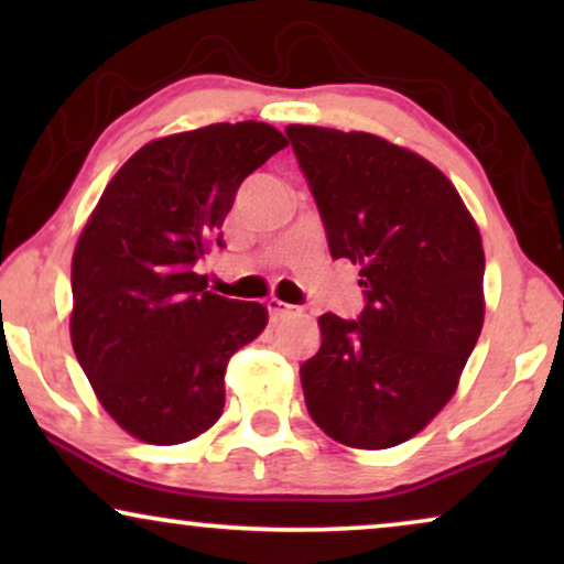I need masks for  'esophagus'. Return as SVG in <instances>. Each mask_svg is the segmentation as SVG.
I'll return each mask as SVG.
<instances>
[{"instance_id":"1","label":"esophagus","mask_w":564,"mask_h":564,"mask_svg":"<svg viewBox=\"0 0 564 564\" xmlns=\"http://www.w3.org/2000/svg\"><path fill=\"white\" fill-rule=\"evenodd\" d=\"M267 311H269V318H272V321H282V318H288V315L295 313V305L282 303V300L272 297V300H269V303H267Z\"/></svg>"}]
</instances>
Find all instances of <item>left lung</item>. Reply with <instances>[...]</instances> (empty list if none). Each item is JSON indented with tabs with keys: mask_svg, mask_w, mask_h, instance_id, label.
Segmentation results:
<instances>
[{
	"mask_svg": "<svg viewBox=\"0 0 564 564\" xmlns=\"http://www.w3.org/2000/svg\"><path fill=\"white\" fill-rule=\"evenodd\" d=\"M334 259L359 264L365 311L323 313L300 367L311 419L357 449L419 434L457 390L482 330V238L454 184L372 133L288 126Z\"/></svg>",
	"mask_w": 564,
	"mask_h": 564,
	"instance_id": "8db88e82",
	"label": "left lung"
}]
</instances>
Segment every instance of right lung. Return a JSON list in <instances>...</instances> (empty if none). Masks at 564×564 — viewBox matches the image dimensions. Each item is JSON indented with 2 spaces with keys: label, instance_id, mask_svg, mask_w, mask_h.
I'll list each match as a JSON object with an SVG mask.
<instances>
[{
  "label": "right lung",
  "instance_id": "right-lung-1",
  "mask_svg": "<svg viewBox=\"0 0 564 564\" xmlns=\"http://www.w3.org/2000/svg\"><path fill=\"white\" fill-rule=\"evenodd\" d=\"M288 141L243 120L159 138L107 184L72 261V344L99 403L145 444L189 442L220 419L226 367L267 307L207 292L195 264L251 172Z\"/></svg>",
  "mask_w": 564,
  "mask_h": 564
}]
</instances>
